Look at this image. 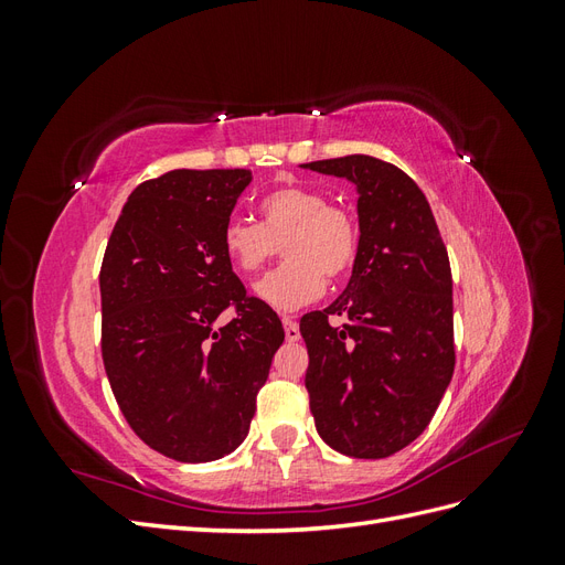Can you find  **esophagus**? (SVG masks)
<instances>
[{"label": "esophagus", "mask_w": 565, "mask_h": 565, "mask_svg": "<svg viewBox=\"0 0 565 565\" xmlns=\"http://www.w3.org/2000/svg\"><path fill=\"white\" fill-rule=\"evenodd\" d=\"M282 328H285V339L287 341H299L301 339L299 324L292 318H282Z\"/></svg>", "instance_id": "1"}]
</instances>
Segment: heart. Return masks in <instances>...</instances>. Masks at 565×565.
Segmentation results:
<instances>
[{"instance_id": "b5f03b06", "label": "heart", "mask_w": 565, "mask_h": 565, "mask_svg": "<svg viewBox=\"0 0 565 565\" xmlns=\"http://www.w3.org/2000/svg\"><path fill=\"white\" fill-rule=\"evenodd\" d=\"M262 224L231 216L221 231V249L231 266L254 276L285 249V264L254 287L270 309L297 311L316 301L324 285L347 276L358 256L355 218L303 185H282L259 202Z\"/></svg>"}]
</instances>
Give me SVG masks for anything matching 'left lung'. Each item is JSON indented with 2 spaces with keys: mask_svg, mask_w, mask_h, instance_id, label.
<instances>
[{
  "mask_svg": "<svg viewBox=\"0 0 565 565\" xmlns=\"http://www.w3.org/2000/svg\"><path fill=\"white\" fill-rule=\"evenodd\" d=\"M301 167L355 185L361 228L347 289L299 322L316 429L341 455L382 459L429 426L452 380L448 249L419 185L396 164L347 156ZM330 315L350 322L332 329Z\"/></svg>",
  "mask_w": 565,
  "mask_h": 565,
  "instance_id": "8db88e82",
  "label": "left lung"
}]
</instances>
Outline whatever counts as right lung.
<instances>
[{
    "label": "right lung",
    "instance_id": "1",
    "mask_svg": "<svg viewBox=\"0 0 565 565\" xmlns=\"http://www.w3.org/2000/svg\"><path fill=\"white\" fill-rule=\"evenodd\" d=\"M249 169H174L134 188L100 266L104 365L146 446L188 465L231 455L249 434L282 322L247 297L221 231ZM238 316L215 328L220 311Z\"/></svg>",
    "mask_w": 565,
    "mask_h": 565
}]
</instances>
